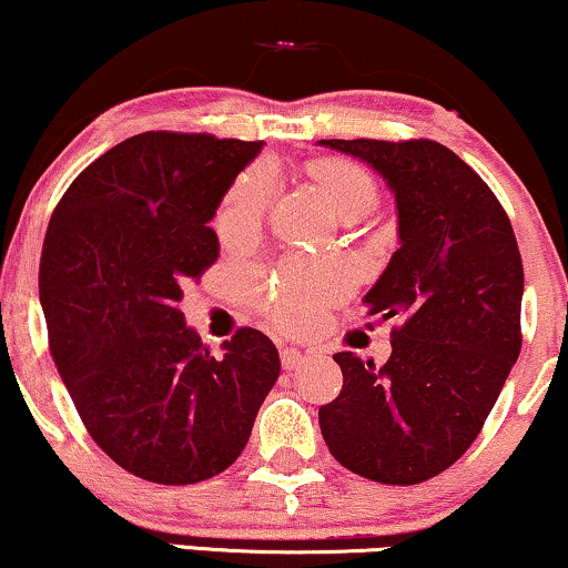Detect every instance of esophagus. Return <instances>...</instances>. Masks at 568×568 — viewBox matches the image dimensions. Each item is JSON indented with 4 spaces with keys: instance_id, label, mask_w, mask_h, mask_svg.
<instances>
[{
    "instance_id": "esophagus-1",
    "label": "esophagus",
    "mask_w": 568,
    "mask_h": 568,
    "mask_svg": "<svg viewBox=\"0 0 568 568\" xmlns=\"http://www.w3.org/2000/svg\"><path fill=\"white\" fill-rule=\"evenodd\" d=\"M306 354L304 351H298V348H288L285 346L283 351H280V362H283V369H298V367H304L306 364Z\"/></svg>"
}]
</instances>
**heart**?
Here are the masks:
<instances>
[{
    "label": "heart",
    "instance_id": "b5f03b06",
    "mask_svg": "<svg viewBox=\"0 0 568 568\" xmlns=\"http://www.w3.org/2000/svg\"><path fill=\"white\" fill-rule=\"evenodd\" d=\"M314 178L337 217L351 220L367 214L377 204V183L362 164L348 160H322L314 164ZM272 196V170L256 164L243 172L222 199L217 217L220 235L243 239L262 225ZM348 291L346 270L337 264L291 260L283 264L267 291L260 293L262 306L285 329H304L322 306L333 304Z\"/></svg>",
    "mask_w": 568,
    "mask_h": 568
}]
</instances>
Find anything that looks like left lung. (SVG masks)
<instances>
[{
	"mask_svg": "<svg viewBox=\"0 0 568 568\" xmlns=\"http://www.w3.org/2000/svg\"><path fill=\"white\" fill-rule=\"evenodd\" d=\"M396 193L400 248L364 296L393 327L383 367L351 351L320 408L329 454L383 485H419L466 454L521 351L524 270L511 220L443 143L329 139Z\"/></svg>",
	"mask_w": 568,
	"mask_h": 568,
	"instance_id": "1",
	"label": "left lung"
}]
</instances>
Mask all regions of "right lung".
<instances>
[{
  "instance_id": "right-lung-1",
  "label": "right lung",
  "mask_w": 568,
  "mask_h": 568,
  "mask_svg": "<svg viewBox=\"0 0 568 568\" xmlns=\"http://www.w3.org/2000/svg\"><path fill=\"white\" fill-rule=\"evenodd\" d=\"M264 141L146 131L91 162L49 220L39 296L49 351L93 443L131 475L193 485L246 448L280 375L241 327L212 356L183 285L217 262L210 220Z\"/></svg>"
}]
</instances>
